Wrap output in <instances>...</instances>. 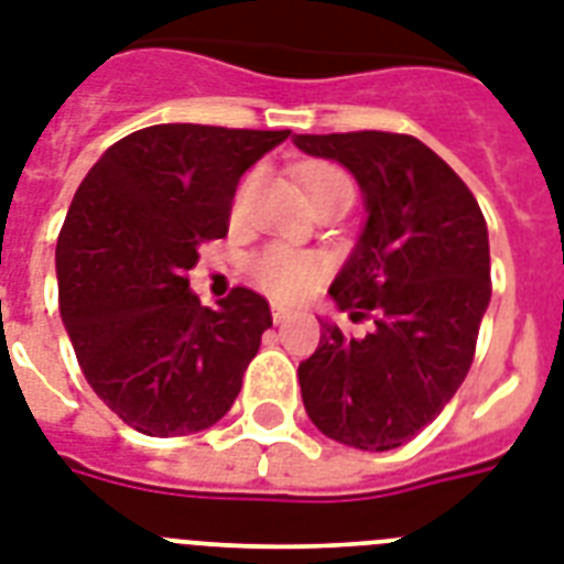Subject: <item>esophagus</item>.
Segmentation results:
<instances>
[{"mask_svg":"<svg viewBox=\"0 0 564 564\" xmlns=\"http://www.w3.org/2000/svg\"><path fill=\"white\" fill-rule=\"evenodd\" d=\"M292 313L286 307H272V322L274 325H283V322H286V318H290Z\"/></svg>","mask_w":564,"mask_h":564,"instance_id":"esophagus-1","label":"esophagus"}]
</instances>
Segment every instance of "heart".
<instances>
[{"instance_id":"heart-1","label":"heart","mask_w":564,"mask_h":564,"mask_svg":"<svg viewBox=\"0 0 564 564\" xmlns=\"http://www.w3.org/2000/svg\"><path fill=\"white\" fill-rule=\"evenodd\" d=\"M336 184H348V178L334 166H307L301 172V189L307 195V202H313L316 195L327 193ZM251 274H254L257 286L274 299L299 301L322 281L325 260L313 251L272 246L251 257Z\"/></svg>"}]
</instances>
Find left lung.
<instances>
[{
	"label": "left lung",
	"mask_w": 564,
	"mask_h": 564,
	"mask_svg": "<svg viewBox=\"0 0 564 564\" xmlns=\"http://www.w3.org/2000/svg\"><path fill=\"white\" fill-rule=\"evenodd\" d=\"M304 154L343 163L366 221L327 295L375 330L322 325L299 366L310 421L360 451H392L427 427L471 369L491 299L489 228L463 178L410 134H295Z\"/></svg>",
	"instance_id": "left-lung-1"
}]
</instances>
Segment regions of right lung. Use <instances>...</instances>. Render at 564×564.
Here are the masks:
<instances>
[{
	"label": "right lung",
	"mask_w": 564,
	"mask_h": 564,
	"mask_svg": "<svg viewBox=\"0 0 564 564\" xmlns=\"http://www.w3.org/2000/svg\"><path fill=\"white\" fill-rule=\"evenodd\" d=\"M290 131L172 122L122 137L87 172L57 237L61 318L93 392L145 436L213 427L239 394L269 301L202 307L187 272L228 234L248 166Z\"/></svg>",
	"instance_id": "right-lung-1"
}]
</instances>
